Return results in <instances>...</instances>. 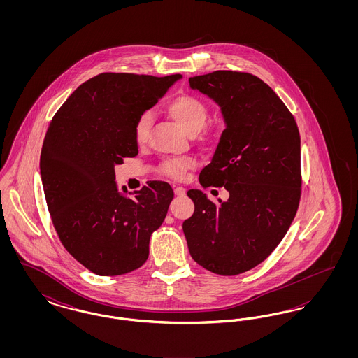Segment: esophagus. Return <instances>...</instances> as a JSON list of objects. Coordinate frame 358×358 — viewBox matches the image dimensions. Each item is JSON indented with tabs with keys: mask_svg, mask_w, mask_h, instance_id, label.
I'll return each instance as SVG.
<instances>
[{
	"mask_svg": "<svg viewBox=\"0 0 358 358\" xmlns=\"http://www.w3.org/2000/svg\"><path fill=\"white\" fill-rule=\"evenodd\" d=\"M174 194L178 197H182L185 194V189L182 187H174Z\"/></svg>",
	"mask_w": 358,
	"mask_h": 358,
	"instance_id": "obj_1",
	"label": "esophagus"
}]
</instances>
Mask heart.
<instances>
[{
  "instance_id": "b5f03b06",
  "label": "heart",
  "mask_w": 358,
  "mask_h": 358,
  "mask_svg": "<svg viewBox=\"0 0 358 358\" xmlns=\"http://www.w3.org/2000/svg\"><path fill=\"white\" fill-rule=\"evenodd\" d=\"M166 113L187 134H196L204 127L208 118V110L204 103L192 95H178L168 102ZM153 117L150 113L139 115L134 126V138L138 145H143L148 141L152 127ZM196 166V159L192 157L171 158L161 164V173L171 180L180 181L187 176V171Z\"/></svg>"
}]
</instances>
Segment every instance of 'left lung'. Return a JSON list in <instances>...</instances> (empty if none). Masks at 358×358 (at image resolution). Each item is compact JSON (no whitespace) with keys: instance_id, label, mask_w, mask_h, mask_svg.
<instances>
[{"instance_id":"obj_1","label":"left lung","mask_w":358,"mask_h":358,"mask_svg":"<svg viewBox=\"0 0 358 358\" xmlns=\"http://www.w3.org/2000/svg\"><path fill=\"white\" fill-rule=\"evenodd\" d=\"M219 104L225 129L203 187H224L219 204L199 189L182 224L194 262L210 273L232 276L267 259L285 238L301 199V136L289 108L273 88L247 72L215 71L189 78Z\"/></svg>"}]
</instances>
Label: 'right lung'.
<instances>
[{
    "mask_svg": "<svg viewBox=\"0 0 358 358\" xmlns=\"http://www.w3.org/2000/svg\"><path fill=\"white\" fill-rule=\"evenodd\" d=\"M182 75L104 72L79 85L52 118L40 173L53 227L85 268L115 276L139 268L174 197L168 182L122 192L115 165L136 157L134 126Z\"/></svg>",
    "mask_w": 358,
    "mask_h": 358,
    "instance_id": "1",
    "label": "right lung"
}]
</instances>
